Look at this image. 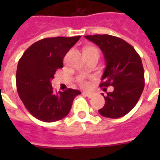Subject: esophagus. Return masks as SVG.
Segmentation results:
<instances>
[{"label": "esophagus", "instance_id": "34e87169", "mask_svg": "<svg viewBox=\"0 0 160 160\" xmlns=\"http://www.w3.org/2000/svg\"><path fill=\"white\" fill-rule=\"evenodd\" d=\"M83 94L85 95V96H87L88 98H92L94 95H95V93L93 92H83Z\"/></svg>", "mask_w": 160, "mask_h": 160}]
</instances>
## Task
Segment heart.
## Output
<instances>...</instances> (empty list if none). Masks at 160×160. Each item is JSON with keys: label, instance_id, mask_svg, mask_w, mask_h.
<instances>
[{"label": "heart", "instance_id": "heart-1", "mask_svg": "<svg viewBox=\"0 0 160 160\" xmlns=\"http://www.w3.org/2000/svg\"><path fill=\"white\" fill-rule=\"evenodd\" d=\"M86 50H97V49L95 48V47H89V48H87ZM86 50H85V51H86ZM79 83H80V85H81L82 87H87L88 85H89L87 81H86L83 77L79 79Z\"/></svg>", "mask_w": 160, "mask_h": 160}]
</instances>
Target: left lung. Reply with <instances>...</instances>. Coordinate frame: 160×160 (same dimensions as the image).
<instances>
[{"instance_id": "left-lung-1", "label": "left lung", "mask_w": 160, "mask_h": 160, "mask_svg": "<svg viewBox=\"0 0 160 160\" xmlns=\"http://www.w3.org/2000/svg\"><path fill=\"white\" fill-rule=\"evenodd\" d=\"M85 37L96 44L105 55L106 67L100 86L114 87L105 96L102 94L105 104L99 113L112 119L124 116L135 106L144 90L141 58L131 45L116 36L95 35Z\"/></svg>"}]
</instances>
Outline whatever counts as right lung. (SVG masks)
Segmentation results:
<instances>
[{
	"label": "right lung",
	"instance_id": "obj_1",
	"mask_svg": "<svg viewBox=\"0 0 160 160\" xmlns=\"http://www.w3.org/2000/svg\"><path fill=\"white\" fill-rule=\"evenodd\" d=\"M80 36L45 38L32 44L19 60L16 89L26 109L36 119L55 122L70 112L78 90L67 89L55 93L51 80L63 67V59Z\"/></svg>",
	"mask_w": 160,
	"mask_h": 160
}]
</instances>
